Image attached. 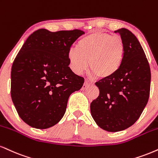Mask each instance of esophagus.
Masks as SVG:
<instances>
[{"instance_id":"34e87169","label":"esophagus","mask_w":158,"mask_h":158,"mask_svg":"<svg viewBox=\"0 0 158 158\" xmlns=\"http://www.w3.org/2000/svg\"><path fill=\"white\" fill-rule=\"evenodd\" d=\"M92 85V83L89 82V81H85V83H84V84H83V85H82V87H81V90H86V89L87 88V87H88V86H89V85Z\"/></svg>"}]
</instances>
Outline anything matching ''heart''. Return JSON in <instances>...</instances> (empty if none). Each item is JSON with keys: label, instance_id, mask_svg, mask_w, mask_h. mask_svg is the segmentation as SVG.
<instances>
[{"label": "heart", "instance_id": "b5f03b06", "mask_svg": "<svg viewBox=\"0 0 158 158\" xmlns=\"http://www.w3.org/2000/svg\"><path fill=\"white\" fill-rule=\"evenodd\" d=\"M125 54V45L121 37L95 31L81 38L78 42V48L71 47L68 58L74 73H82L90 62L93 76L109 79L120 69Z\"/></svg>", "mask_w": 158, "mask_h": 158}]
</instances>
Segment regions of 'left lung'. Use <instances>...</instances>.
<instances>
[{"instance_id":"obj_1","label":"left lung","mask_w":158,"mask_h":158,"mask_svg":"<svg viewBox=\"0 0 158 158\" xmlns=\"http://www.w3.org/2000/svg\"><path fill=\"white\" fill-rule=\"evenodd\" d=\"M124 43L122 65L113 77L96 85L99 96L90 104V113L97 125L108 132H119L139 118L149 97L151 71L137 37L127 28L115 31Z\"/></svg>"}]
</instances>
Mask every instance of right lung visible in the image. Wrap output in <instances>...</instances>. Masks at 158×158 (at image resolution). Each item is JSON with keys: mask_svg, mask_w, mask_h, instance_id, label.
<instances>
[{"mask_svg": "<svg viewBox=\"0 0 158 158\" xmlns=\"http://www.w3.org/2000/svg\"><path fill=\"white\" fill-rule=\"evenodd\" d=\"M81 30L51 32L40 28L27 38L13 62L11 96L20 118L31 127L47 129L63 117L72 93L84 78L71 71L68 52Z\"/></svg>", "mask_w": 158, "mask_h": 158, "instance_id": "right-lung-1", "label": "right lung"}]
</instances>
